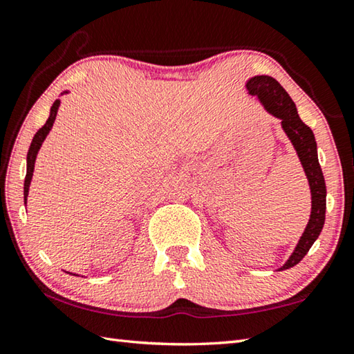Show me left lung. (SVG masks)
<instances>
[{
  "mask_svg": "<svg viewBox=\"0 0 354 354\" xmlns=\"http://www.w3.org/2000/svg\"><path fill=\"white\" fill-rule=\"evenodd\" d=\"M246 88L250 95L259 97L260 104L269 114L281 120V128H283L288 139L291 140L295 151H297L311 190L310 220H308L306 227L294 252L286 260L285 265L279 268L280 271H283V269L297 265L308 254V250L317 240L320 232H322L326 209V185L317 159V144L316 139H314V133L299 118L297 108H295V104L289 97L283 86L269 75H255L246 82Z\"/></svg>",
  "mask_w": 354,
  "mask_h": 354,
  "instance_id": "1",
  "label": "left lung"
}]
</instances>
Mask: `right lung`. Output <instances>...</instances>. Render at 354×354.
Instances as JSON below:
<instances>
[{
    "mask_svg": "<svg viewBox=\"0 0 354 354\" xmlns=\"http://www.w3.org/2000/svg\"><path fill=\"white\" fill-rule=\"evenodd\" d=\"M68 91H63L62 94H66ZM59 106H60V99H57L53 106H50V114L46 120V124H44L40 130L35 133L34 139H32L30 147H29V151H28V158H26V162H28V169H26V179H24V204L28 203V195H29V185L32 181V175H34V167H35V159L38 155V150H40L41 144L44 142V139L50 131V128H53L55 118H57V111H59ZM68 274H73V272H68ZM75 275V274H73Z\"/></svg>",
    "mask_w": 354,
    "mask_h": 354,
    "instance_id": "obj_1",
    "label": "right lung"
}]
</instances>
